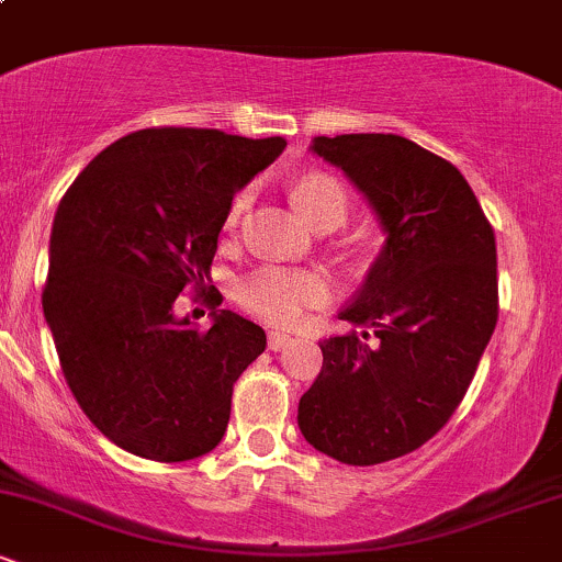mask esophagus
<instances>
[{"label": "esophagus", "instance_id": "1", "mask_svg": "<svg viewBox=\"0 0 562 562\" xmlns=\"http://www.w3.org/2000/svg\"><path fill=\"white\" fill-rule=\"evenodd\" d=\"M288 344H290V335L288 333L269 330V348H272V351H280V348H285Z\"/></svg>", "mask_w": 562, "mask_h": 562}]
</instances>
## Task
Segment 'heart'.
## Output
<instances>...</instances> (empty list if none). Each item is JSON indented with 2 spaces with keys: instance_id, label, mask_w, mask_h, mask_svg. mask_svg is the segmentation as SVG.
I'll list each match as a JSON object with an SVG mask.
<instances>
[{
  "instance_id": "b5f03b06",
  "label": "heart",
  "mask_w": 562,
  "mask_h": 562,
  "mask_svg": "<svg viewBox=\"0 0 562 562\" xmlns=\"http://www.w3.org/2000/svg\"><path fill=\"white\" fill-rule=\"evenodd\" d=\"M250 203V190H240L232 198L224 227L229 232L240 224ZM293 203L312 227L319 224H340L348 214V192L340 179L330 173H306L293 184ZM330 285L325 274L314 269H288V267H259L243 274L235 285V299L245 312L256 317L274 322V325H290L306 312L327 299Z\"/></svg>"
}]
</instances>
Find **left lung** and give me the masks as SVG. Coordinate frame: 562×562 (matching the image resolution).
<instances>
[{
	"label": "left lung",
	"instance_id": "obj_1",
	"mask_svg": "<svg viewBox=\"0 0 562 562\" xmlns=\"http://www.w3.org/2000/svg\"><path fill=\"white\" fill-rule=\"evenodd\" d=\"M367 198L385 245L340 319L362 333L322 340L299 428L322 454L378 465L430 441L465 398L499 314L496 243L449 160L398 134L314 137Z\"/></svg>",
	"mask_w": 562,
	"mask_h": 562
}]
</instances>
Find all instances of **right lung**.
<instances>
[{
  "label": "right lung",
  "mask_w": 562,
  "mask_h": 562,
  "mask_svg": "<svg viewBox=\"0 0 562 562\" xmlns=\"http://www.w3.org/2000/svg\"><path fill=\"white\" fill-rule=\"evenodd\" d=\"M282 137L142 128L108 145L57 205L42 293L68 389L102 436L156 462L218 447L232 385L267 348L240 314L209 330L173 314L211 280L229 203L285 150Z\"/></svg>",
  "instance_id": "right-lung-1"
}]
</instances>
